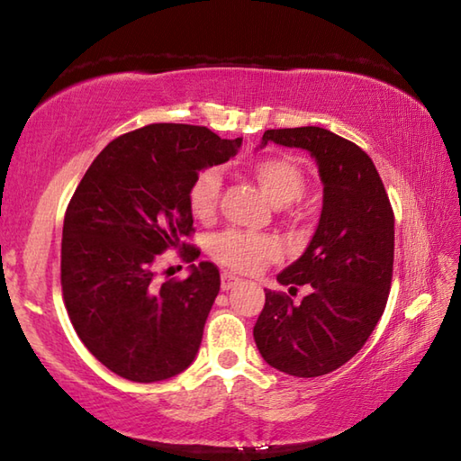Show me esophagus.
I'll return each instance as SVG.
<instances>
[{
    "instance_id": "34e87169",
    "label": "esophagus",
    "mask_w": 461,
    "mask_h": 461,
    "mask_svg": "<svg viewBox=\"0 0 461 461\" xmlns=\"http://www.w3.org/2000/svg\"><path fill=\"white\" fill-rule=\"evenodd\" d=\"M240 285V278L233 276L231 272H223L221 275V291H231L233 286Z\"/></svg>"
}]
</instances>
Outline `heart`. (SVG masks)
Here are the masks:
<instances>
[{
    "label": "heart",
    "instance_id": "heart-1",
    "mask_svg": "<svg viewBox=\"0 0 461 461\" xmlns=\"http://www.w3.org/2000/svg\"><path fill=\"white\" fill-rule=\"evenodd\" d=\"M249 175L275 205L299 201L307 189L303 168L288 156H262L249 167ZM221 193V175L217 168H203L189 186V209L199 221H212ZM209 254L231 272L256 275L280 258V241L268 233H244L228 230L209 241Z\"/></svg>",
    "mask_w": 461,
    "mask_h": 461
}]
</instances>
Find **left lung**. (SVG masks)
<instances>
[{
    "label": "left lung",
    "instance_id": "1",
    "mask_svg": "<svg viewBox=\"0 0 461 461\" xmlns=\"http://www.w3.org/2000/svg\"><path fill=\"white\" fill-rule=\"evenodd\" d=\"M309 150L323 181V212L309 248L278 275L307 285L293 305L267 291L254 339L272 368L299 378L338 370L360 352L384 313L394 262V213L376 167L360 146L317 126L267 130L262 144Z\"/></svg>",
    "mask_w": 461,
    "mask_h": 461
}]
</instances>
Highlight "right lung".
I'll return each mask as SVG.
<instances>
[{
	"mask_svg": "<svg viewBox=\"0 0 461 461\" xmlns=\"http://www.w3.org/2000/svg\"><path fill=\"white\" fill-rule=\"evenodd\" d=\"M240 144L205 126L150 123L112 140L68 201L62 299L85 348L118 376L167 380L197 356L220 270L199 262L183 280H160L156 262L167 249L199 258L185 241L194 233L189 186Z\"/></svg>",
	"mask_w": 461,
	"mask_h": 461,
	"instance_id": "obj_1",
	"label": "right lung"
}]
</instances>
